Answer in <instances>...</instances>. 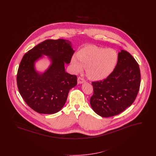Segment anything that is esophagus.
<instances>
[{
    "mask_svg": "<svg viewBox=\"0 0 156 156\" xmlns=\"http://www.w3.org/2000/svg\"><path fill=\"white\" fill-rule=\"evenodd\" d=\"M85 82V80L81 77H78V83H82Z\"/></svg>",
    "mask_w": 156,
    "mask_h": 156,
    "instance_id": "34e87169",
    "label": "esophagus"
}]
</instances>
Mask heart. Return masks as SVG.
<instances>
[{"instance_id": "b5f03b06", "label": "heart", "mask_w": 156, "mask_h": 156, "mask_svg": "<svg viewBox=\"0 0 156 156\" xmlns=\"http://www.w3.org/2000/svg\"><path fill=\"white\" fill-rule=\"evenodd\" d=\"M77 58L73 57L71 63L76 73L85 68L86 74L94 81L102 80L111 74L116 67L118 54L112 48L95 45H87L77 52Z\"/></svg>"}]
</instances>
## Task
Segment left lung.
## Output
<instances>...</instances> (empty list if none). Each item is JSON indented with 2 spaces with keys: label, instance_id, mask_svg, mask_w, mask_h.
Masks as SVG:
<instances>
[{
  "label": "left lung",
  "instance_id": "left-lung-1",
  "mask_svg": "<svg viewBox=\"0 0 156 156\" xmlns=\"http://www.w3.org/2000/svg\"><path fill=\"white\" fill-rule=\"evenodd\" d=\"M140 80L138 63L129 52L121 50L111 74L103 81L92 82L94 94L90 104L92 109L105 118L119 115L133 103Z\"/></svg>",
  "mask_w": 156,
  "mask_h": 156
}]
</instances>
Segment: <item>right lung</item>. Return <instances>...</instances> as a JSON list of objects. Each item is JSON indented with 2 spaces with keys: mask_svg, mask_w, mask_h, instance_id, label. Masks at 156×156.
Segmentation results:
<instances>
[{
  "mask_svg": "<svg viewBox=\"0 0 156 156\" xmlns=\"http://www.w3.org/2000/svg\"><path fill=\"white\" fill-rule=\"evenodd\" d=\"M71 43L63 39L46 40L26 52L20 63L17 84L27 105L39 113L59 111L67 101L69 90L77 84V77L65 71L74 53ZM43 55L49 57L52 64L44 73L34 68V62Z\"/></svg>",
  "mask_w": 156,
  "mask_h": 156,
  "instance_id": "right-lung-1",
  "label": "right lung"
}]
</instances>
